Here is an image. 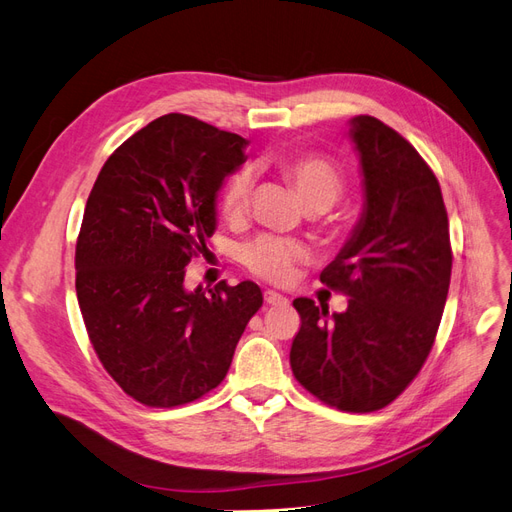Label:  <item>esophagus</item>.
Listing matches in <instances>:
<instances>
[{"label": "esophagus", "instance_id": "34e87169", "mask_svg": "<svg viewBox=\"0 0 512 512\" xmlns=\"http://www.w3.org/2000/svg\"><path fill=\"white\" fill-rule=\"evenodd\" d=\"M265 301L269 305H282V303H286V297L275 290H265Z\"/></svg>", "mask_w": 512, "mask_h": 512}]
</instances>
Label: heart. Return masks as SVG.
<instances>
[{
	"label": "heart",
	"instance_id": "obj_1",
	"mask_svg": "<svg viewBox=\"0 0 512 512\" xmlns=\"http://www.w3.org/2000/svg\"><path fill=\"white\" fill-rule=\"evenodd\" d=\"M284 177L301 196L303 205L309 211H327L346 192V179L342 170L327 158L320 156H292L280 162ZM252 173L239 168L232 173L222 190V211L228 220H241L252 198ZM307 256L305 245L284 237L265 235L243 247L241 260L256 277L273 282L288 284L294 275V267Z\"/></svg>",
	"mask_w": 512,
	"mask_h": 512
}]
</instances>
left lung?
I'll return each mask as SVG.
<instances>
[{
  "instance_id": "left-lung-1",
  "label": "left lung",
  "mask_w": 512,
  "mask_h": 512,
  "mask_svg": "<svg viewBox=\"0 0 512 512\" xmlns=\"http://www.w3.org/2000/svg\"><path fill=\"white\" fill-rule=\"evenodd\" d=\"M365 207L352 237L320 282L344 292L329 314L294 299L301 329L292 374L314 397L344 412H376L406 391L431 352L448 284L451 237L440 183L418 151L380 119L350 121Z\"/></svg>"
}]
</instances>
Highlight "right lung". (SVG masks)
Returning a JSON list of instances; mask_svg holds the SVG:
<instances>
[{"instance_id":"1","label":"right lung","mask_w":512,"mask_h":512,"mask_svg":"<svg viewBox=\"0 0 512 512\" xmlns=\"http://www.w3.org/2000/svg\"><path fill=\"white\" fill-rule=\"evenodd\" d=\"M245 145L196 117L164 115L113 151L87 198L76 297L100 363L138 404L175 408L213 391L262 305L254 282L183 284Z\"/></svg>"}]
</instances>
